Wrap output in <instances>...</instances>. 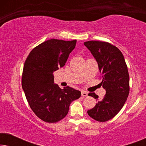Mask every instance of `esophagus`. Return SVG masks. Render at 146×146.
<instances>
[{
    "label": "esophagus",
    "mask_w": 146,
    "mask_h": 146,
    "mask_svg": "<svg viewBox=\"0 0 146 146\" xmlns=\"http://www.w3.org/2000/svg\"><path fill=\"white\" fill-rule=\"evenodd\" d=\"M88 96V92L86 91H82V96L86 97Z\"/></svg>",
    "instance_id": "obj_1"
}]
</instances>
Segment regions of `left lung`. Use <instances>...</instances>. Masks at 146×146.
<instances>
[{
	"mask_svg": "<svg viewBox=\"0 0 146 146\" xmlns=\"http://www.w3.org/2000/svg\"><path fill=\"white\" fill-rule=\"evenodd\" d=\"M84 45L97 61L102 76V85L106 90L104 97L98 100L94 92L89 96L95 98L98 103L88 110V114L95 120L104 122L113 118L122 108L129 92V77L124 57L116 46L106 42L88 41Z\"/></svg>",
	"mask_w": 146,
	"mask_h": 146,
	"instance_id": "obj_1",
	"label": "left lung"
}]
</instances>
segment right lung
Segmentation results:
<instances>
[{"mask_svg":"<svg viewBox=\"0 0 146 146\" xmlns=\"http://www.w3.org/2000/svg\"><path fill=\"white\" fill-rule=\"evenodd\" d=\"M76 44V40H48L36 46L25 62L22 86L32 110L46 122L63 119L72 102L81 96L79 90L69 86L61 89L54 83L53 72L65 65Z\"/></svg>","mask_w":146,"mask_h":146,"instance_id":"obj_1","label":"right lung"}]
</instances>
